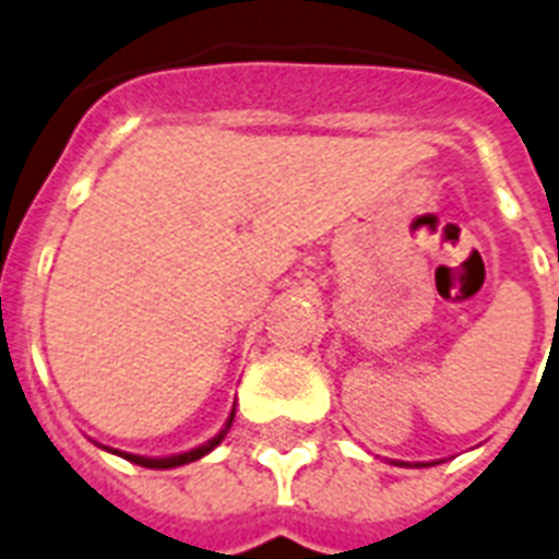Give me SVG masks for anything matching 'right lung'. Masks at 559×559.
<instances>
[{"label":"right lung","mask_w":559,"mask_h":559,"mask_svg":"<svg viewBox=\"0 0 559 559\" xmlns=\"http://www.w3.org/2000/svg\"><path fill=\"white\" fill-rule=\"evenodd\" d=\"M230 424H234V413H230V418H227V427H230ZM227 427L222 432H218L216 439H210L207 444H202V448H195V450H187V453H178V456L146 459V456H135V453H120V450H111V453H118V456H123V459H127V462H132V464H141V467H153V471H167V467H178V464H190V462H195V459L207 456L210 450L216 448L218 441L225 439Z\"/></svg>","instance_id":"1"}]
</instances>
